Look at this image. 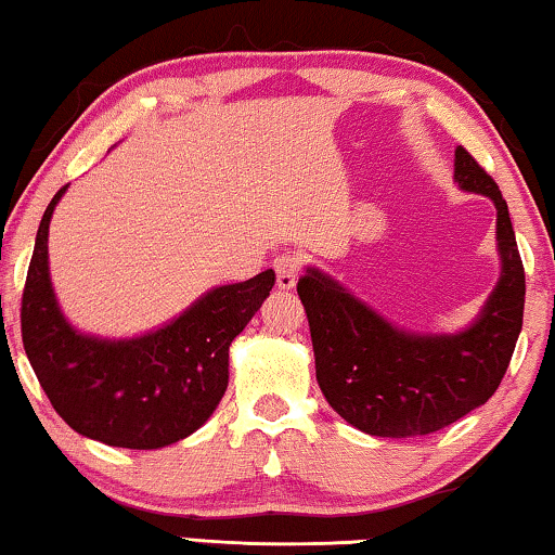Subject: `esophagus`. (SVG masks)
<instances>
[{
  "mask_svg": "<svg viewBox=\"0 0 555 555\" xmlns=\"http://www.w3.org/2000/svg\"><path fill=\"white\" fill-rule=\"evenodd\" d=\"M275 270H278V287L280 291H293L297 283V275H300V258L295 253H283L275 258Z\"/></svg>",
  "mask_w": 555,
  "mask_h": 555,
  "instance_id": "obj_1",
  "label": "esophagus"
}]
</instances>
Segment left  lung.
<instances>
[{
    "label": "left lung",
    "instance_id": "8db88e82",
    "mask_svg": "<svg viewBox=\"0 0 555 555\" xmlns=\"http://www.w3.org/2000/svg\"><path fill=\"white\" fill-rule=\"evenodd\" d=\"M453 178L461 190L491 197L498 212L501 280L470 327L455 335L408 333L323 270L308 268L297 280L320 390L367 436H428L476 411L501 385L524 327L526 272L508 205L465 147L455 150Z\"/></svg>",
    "mask_w": 555,
    "mask_h": 555
}]
</instances>
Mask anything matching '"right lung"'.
<instances>
[{"mask_svg":"<svg viewBox=\"0 0 555 555\" xmlns=\"http://www.w3.org/2000/svg\"><path fill=\"white\" fill-rule=\"evenodd\" d=\"M67 184L39 222L22 293V343L62 421L104 446L152 451L195 433L228 390L230 345L275 285L264 270L222 285L180 318L130 340L82 335L62 315L50 280L47 235Z\"/></svg>","mask_w":555,"mask_h":555,"instance_id":"1","label":"right lung"}]
</instances>
